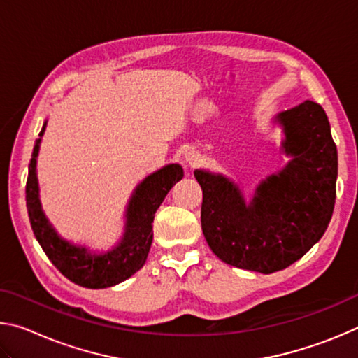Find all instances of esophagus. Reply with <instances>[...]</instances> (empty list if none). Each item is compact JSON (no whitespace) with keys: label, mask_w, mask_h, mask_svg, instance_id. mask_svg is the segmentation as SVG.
<instances>
[{"label":"esophagus","mask_w":358,"mask_h":358,"mask_svg":"<svg viewBox=\"0 0 358 358\" xmlns=\"http://www.w3.org/2000/svg\"><path fill=\"white\" fill-rule=\"evenodd\" d=\"M185 159H186V164L189 166V167H196L199 162L202 161V156H201V153H199V151H187L186 153V156H185Z\"/></svg>","instance_id":"esophagus-1"}]
</instances>
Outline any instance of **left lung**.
<instances>
[{
	"label": "left lung",
	"instance_id": "obj_1",
	"mask_svg": "<svg viewBox=\"0 0 358 358\" xmlns=\"http://www.w3.org/2000/svg\"><path fill=\"white\" fill-rule=\"evenodd\" d=\"M292 157L260 181L250 202L221 173L197 169L202 232L222 262L268 275L305 256L329 227L336 199L338 151L325 110L313 101L276 115Z\"/></svg>",
	"mask_w": 358,
	"mask_h": 358
}]
</instances>
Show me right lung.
<instances>
[{
  "label": "right lung",
  "mask_w": 358,
  "mask_h": 358,
  "mask_svg": "<svg viewBox=\"0 0 358 358\" xmlns=\"http://www.w3.org/2000/svg\"><path fill=\"white\" fill-rule=\"evenodd\" d=\"M47 121L34 143L27 180V208L36 240L52 264L69 281L88 289H104L128 280L143 266L153 241V220L156 210L164 201L172 186L183 178V169L169 164L148 175L132 192L126 208V226L123 238L110 251L96 254L85 246L64 240L44 215L39 201V185L36 175V162L41 138Z\"/></svg>",
  "instance_id": "right-lung-1"
}]
</instances>
